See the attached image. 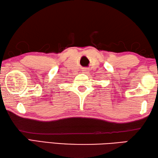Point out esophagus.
<instances>
[{
  "instance_id": "obj_1",
  "label": "esophagus",
  "mask_w": 158,
  "mask_h": 158,
  "mask_svg": "<svg viewBox=\"0 0 158 158\" xmlns=\"http://www.w3.org/2000/svg\"><path fill=\"white\" fill-rule=\"evenodd\" d=\"M84 71L85 72V73H87V71H88V70H87V69H84Z\"/></svg>"
}]
</instances>
